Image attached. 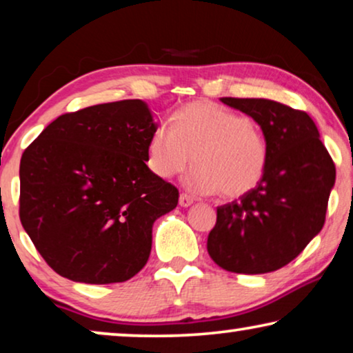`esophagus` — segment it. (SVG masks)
Here are the masks:
<instances>
[{"label": "esophagus", "instance_id": "obj_1", "mask_svg": "<svg viewBox=\"0 0 353 353\" xmlns=\"http://www.w3.org/2000/svg\"><path fill=\"white\" fill-rule=\"evenodd\" d=\"M192 202H194V199L190 194H186V192H181L180 194V205L181 207H190Z\"/></svg>", "mask_w": 353, "mask_h": 353}]
</instances>
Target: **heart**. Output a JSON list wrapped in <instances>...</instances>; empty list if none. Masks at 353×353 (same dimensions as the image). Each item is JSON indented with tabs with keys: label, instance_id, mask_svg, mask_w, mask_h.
<instances>
[{
	"label": "heart",
	"instance_id": "1",
	"mask_svg": "<svg viewBox=\"0 0 353 353\" xmlns=\"http://www.w3.org/2000/svg\"><path fill=\"white\" fill-rule=\"evenodd\" d=\"M192 190L220 191L226 199L245 196L267 170L265 134L245 115L223 105L197 101L173 115V127L159 123L148 144V165L161 178H172L190 165Z\"/></svg>",
	"mask_w": 353,
	"mask_h": 353
}]
</instances>
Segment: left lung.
<instances>
[{"label": "left lung", "mask_w": 353, "mask_h": 353, "mask_svg": "<svg viewBox=\"0 0 353 353\" xmlns=\"http://www.w3.org/2000/svg\"><path fill=\"white\" fill-rule=\"evenodd\" d=\"M221 103L260 125L268 163L257 188L216 207L207 250L226 272H274L292 262L325 225L334 162L303 110L270 99L221 98Z\"/></svg>", "instance_id": "left-lung-1"}]
</instances>
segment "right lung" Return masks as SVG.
<instances>
[{
  "instance_id": "right-lung-1",
  "label": "right lung",
  "mask_w": 353,
  "mask_h": 353,
  "mask_svg": "<svg viewBox=\"0 0 353 353\" xmlns=\"http://www.w3.org/2000/svg\"><path fill=\"white\" fill-rule=\"evenodd\" d=\"M156 127L141 99L96 104L59 115L23 151L19 216L57 274L123 283L146 265L154 221L180 196L146 165Z\"/></svg>"
}]
</instances>
